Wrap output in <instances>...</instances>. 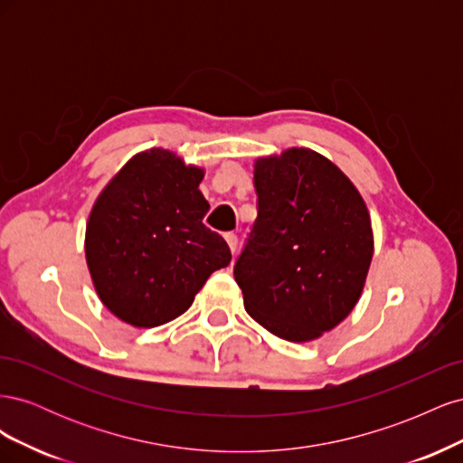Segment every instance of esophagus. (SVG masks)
<instances>
[{"label":"esophagus","instance_id":"1","mask_svg":"<svg viewBox=\"0 0 463 463\" xmlns=\"http://www.w3.org/2000/svg\"><path fill=\"white\" fill-rule=\"evenodd\" d=\"M226 241L230 245L232 253H235V250H237V235L235 233H226Z\"/></svg>","mask_w":463,"mask_h":463}]
</instances>
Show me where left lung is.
I'll use <instances>...</instances> for the list:
<instances>
[{
  "mask_svg": "<svg viewBox=\"0 0 463 463\" xmlns=\"http://www.w3.org/2000/svg\"><path fill=\"white\" fill-rule=\"evenodd\" d=\"M259 214L233 266L245 311L288 342H311L354 311L373 228L352 181L322 154L288 148L255 162Z\"/></svg>",
  "mask_w": 463,
  "mask_h": 463,
  "instance_id": "8db88e82",
  "label": "left lung"
}]
</instances>
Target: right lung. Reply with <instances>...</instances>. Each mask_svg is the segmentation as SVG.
<instances>
[{
    "instance_id": "right-lung-1",
    "label": "right lung",
    "mask_w": 463,
    "mask_h": 463,
    "mask_svg": "<svg viewBox=\"0 0 463 463\" xmlns=\"http://www.w3.org/2000/svg\"><path fill=\"white\" fill-rule=\"evenodd\" d=\"M204 170L175 152H138L111 177L90 210L85 255L98 298L137 328L184 315L208 276L232 253L203 218Z\"/></svg>"
}]
</instances>
